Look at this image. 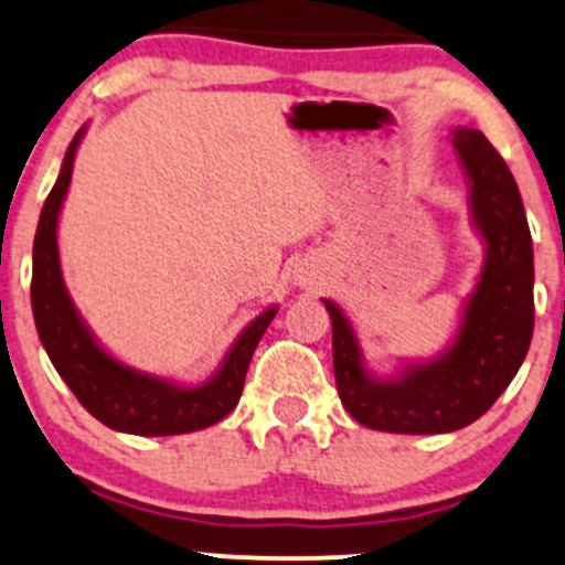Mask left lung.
Masks as SVG:
<instances>
[{
	"label": "left lung",
	"mask_w": 565,
	"mask_h": 565,
	"mask_svg": "<svg viewBox=\"0 0 565 565\" xmlns=\"http://www.w3.org/2000/svg\"><path fill=\"white\" fill-rule=\"evenodd\" d=\"M472 182V214L488 244L486 268L454 349L405 370L399 381H373L362 367L349 321L324 300L332 319L334 383L343 407L367 429L392 434L456 431L491 411L529 353L534 334V246L523 198L495 147L475 128L454 131Z\"/></svg>",
	"instance_id": "1"
}]
</instances>
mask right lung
<instances>
[{
  "mask_svg": "<svg viewBox=\"0 0 565 565\" xmlns=\"http://www.w3.org/2000/svg\"><path fill=\"white\" fill-rule=\"evenodd\" d=\"M79 136L83 131H77L64 154V166H61L58 179L42 206L34 235L31 311H34V324L42 345H45L53 367L79 399V405L109 429L145 434V437L206 429L238 405L252 353L276 311L270 308V311L259 313L235 340L220 373L198 388H177L158 377L141 375L136 370L122 367L107 351L98 349L79 316L74 313L70 295L61 281L58 244H55V225H58L61 203L70 188Z\"/></svg>",
  "mask_w": 565,
  "mask_h": 565,
  "instance_id": "add662e5",
  "label": "right lung"
}]
</instances>
